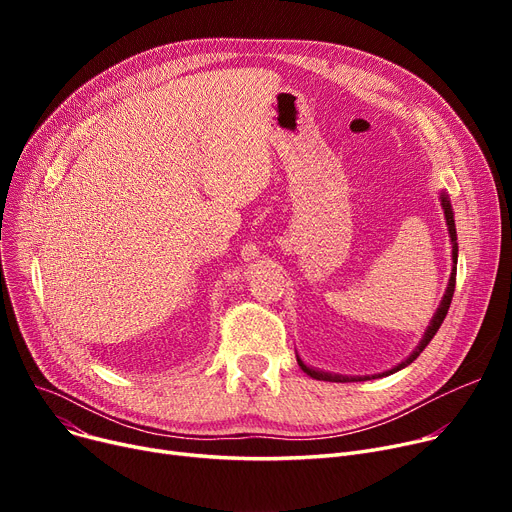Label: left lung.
<instances>
[{
	"mask_svg": "<svg viewBox=\"0 0 512 512\" xmlns=\"http://www.w3.org/2000/svg\"><path fill=\"white\" fill-rule=\"evenodd\" d=\"M440 199H442L444 218H446V226H448V234H450V242H452V263H454V265H452V274H450V282H448V288H446L444 299H442V303H440V307H438V311H436L434 319L429 321V326H427V330H425V334H423V338H421L419 346L415 348V351H413L405 361L398 363L396 367H392V369H388V371H384V373H378V375H338V373L319 371V369L307 367V365L299 359V355H297V361H299L301 369H303L307 375H311L313 380H324V382H365V380H371V378H373V380H375V378H384V375L396 373V371H400V369H405L407 365H411V363L421 355L423 348L429 344V340H432V338L436 336V332L440 330L442 321H444V317H446V313H448V309H450V303H452L454 284H456V259H459V242H456V226H454L452 205H450V199H448V195H446V193H440Z\"/></svg>",
	"mask_w": 512,
	"mask_h": 512,
	"instance_id": "obj_1",
	"label": "left lung"
}]
</instances>
